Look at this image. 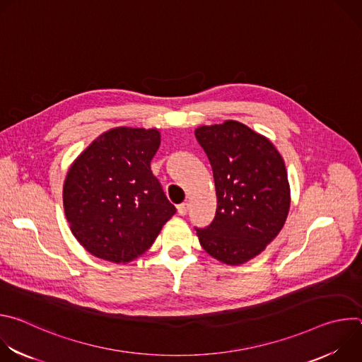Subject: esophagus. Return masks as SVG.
I'll return each mask as SVG.
<instances>
[{
	"instance_id": "34e87169",
	"label": "esophagus",
	"mask_w": 362,
	"mask_h": 362,
	"mask_svg": "<svg viewBox=\"0 0 362 362\" xmlns=\"http://www.w3.org/2000/svg\"><path fill=\"white\" fill-rule=\"evenodd\" d=\"M187 212H189V203H182V204L177 206V214H179L180 216L187 215Z\"/></svg>"
}]
</instances>
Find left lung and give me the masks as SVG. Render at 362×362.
<instances>
[{
  "mask_svg": "<svg viewBox=\"0 0 362 362\" xmlns=\"http://www.w3.org/2000/svg\"><path fill=\"white\" fill-rule=\"evenodd\" d=\"M194 136L215 179L216 215L196 229L202 247L226 265H240L265 250L285 225L291 187L272 141L236 120L200 126Z\"/></svg>",
  "mask_w": 362,
  "mask_h": 362,
  "instance_id": "left-lung-1",
  "label": "left lung"
}]
</instances>
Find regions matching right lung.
Masks as SVG:
<instances>
[{"label":"right lung","mask_w":362,"mask_h":362,"mask_svg":"<svg viewBox=\"0 0 362 362\" xmlns=\"http://www.w3.org/2000/svg\"><path fill=\"white\" fill-rule=\"evenodd\" d=\"M159 146L158 129L115 127L71 163L64 214L74 238L95 257L113 264L136 259L176 214L150 170Z\"/></svg>","instance_id":"obj_1"}]
</instances>
